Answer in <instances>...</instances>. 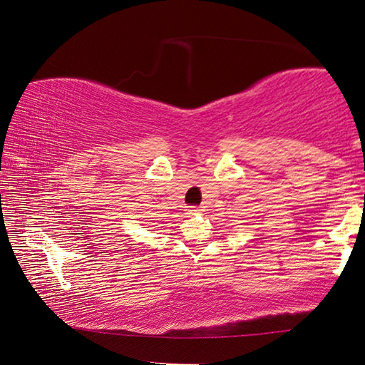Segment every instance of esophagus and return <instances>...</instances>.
<instances>
[{
  "mask_svg": "<svg viewBox=\"0 0 365 365\" xmlns=\"http://www.w3.org/2000/svg\"><path fill=\"white\" fill-rule=\"evenodd\" d=\"M188 215H192V213H197L199 212V207H188Z\"/></svg>",
  "mask_w": 365,
  "mask_h": 365,
  "instance_id": "esophagus-1",
  "label": "esophagus"
}]
</instances>
